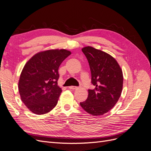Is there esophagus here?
Here are the masks:
<instances>
[{
	"label": "esophagus",
	"mask_w": 151,
	"mask_h": 151,
	"mask_svg": "<svg viewBox=\"0 0 151 151\" xmlns=\"http://www.w3.org/2000/svg\"><path fill=\"white\" fill-rule=\"evenodd\" d=\"M68 88H69L70 89L74 90V89H77V87H76V86H70V87H68Z\"/></svg>",
	"instance_id": "1"
}]
</instances>
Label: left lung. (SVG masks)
Here are the masks:
<instances>
[{"label": "left lung", "instance_id": "8db88e82", "mask_svg": "<svg viewBox=\"0 0 151 151\" xmlns=\"http://www.w3.org/2000/svg\"><path fill=\"white\" fill-rule=\"evenodd\" d=\"M89 65L91 83L88 97L80 105L94 116L102 115L112 109L119 99L123 88V73L116 60L109 54L91 47L82 49Z\"/></svg>", "mask_w": 151, "mask_h": 151}]
</instances>
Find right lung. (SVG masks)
Returning <instances> with one entry per match:
<instances>
[{
  "label": "right lung",
  "mask_w": 151,
  "mask_h": 151,
  "mask_svg": "<svg viewBox=\"0 0 151 151\" xmlns=\"http://www.w3.org/2000/svg\"><path fill=\"white\" fill-rule=\"evenodd\" d=\"M71 54L66 50H50L36 54L26 63L18 88L22 101L31 111L43 115L55 107L62 93L58 86V68Z\"/></svg>",
  "instance_id": "1"
}]
</instances>
